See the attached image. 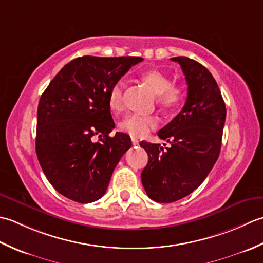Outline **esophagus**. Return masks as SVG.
<instances>
[{"mask_svg":"<svg viewBox=\"0 0 263 263\" xmlns=\"http://www.w3.org/2000/svg\"><path fill=\"white\" fill-rule=\"evenodd\" d=\"M132 143H133V145H134V146H136V145H138V144H139L138 139H137V138H135V137H132Z\"/></svg>","mask_w":263,"mask_h":263,"instance_id":"1","label":"esophagus"}]
</instances>
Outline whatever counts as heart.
Segmentation results:
<instances>
[{
    "mask_svg": "<svg viewBox=\"0 0 263 263\" xmlns=\"http://www.w3.org/2000/svg\"><path fill=\"white\" fill-rule=\"evenodd\" d=\"M144 84L158 94L159 104L164 109H175L184 100V90L178 85H174L167 73L160 70H147L141 74ZM108 104L111 111L118 112L124 106V86L116 83L108 94ZM158 119L153 116L128 115L119 122V128L133 137H143L157 128Z\"/></svg>",
    "mask_w": 263,
    "mask_h": 263,
    "instance_id": "1",
    "label": "heart"
}]
</instances>
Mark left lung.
<instances>
[{"label":"left lung","mask_w":263,"mask_h":263,"mask_svg":"<svg viewBox=\"0 0 263 263\" xmlns=\"http://www.w3.org/2000/svg\"><path fill=\"white\" fill-rule=\"evenodd\" d=\"M171 60L180 64L187 83L184 108L158 133L171 146L141 142L148 155L142 183L159 203L183 199L203 183L220 153L226 120V105L211 72L187 57Z\"/></svg>","instance_id":"obj_1"}]
</instances>
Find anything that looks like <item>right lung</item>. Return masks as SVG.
<instances>
[{"mask_svg": "<svg viewBox=\"0 0 263 263\" xmlns=\"http://www.w3.org/2000/svg\"><path fill=\"white\" fill-rule=\"evenodd\" d=\"M141 61L139 57H80L67 63L42 94L37 158L47 180L68 199L78 203L101 199L116 165L130 148L127 134L109 136L115 122L108 94Z\"/></svg>", "mask_w": 263, "mask_h": 263, "instance_id": "1", "label": "right lung"}]
</instances>
